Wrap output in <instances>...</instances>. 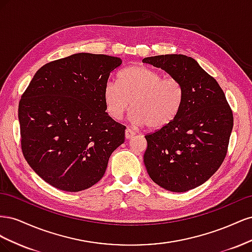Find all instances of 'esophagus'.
<instances>
[{
	"instance_id": "obj_1",
	"label": "esophagus",
	"mask_w": 252,
	"mask_h": 252,
	"mask_svg": "<svg viewBox=\"0 0 252 252\" xmlns=\"http://www.w3.org/2000/svg\"><path fill=\"white\" fill-rule=\"evenodd\" d=\"M134 135H135V132H134L133 130H131L130 128H127L126 130H125V138H126L127 140L132 139Z\"/></svg>"
}]
</instances>
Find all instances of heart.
Listing matches in <instances>:
<instances>
[{"label":"heart","instance_id":"obj_1","mask_svg":"<svg viewBox=\"0 0 252 252\" xmlns=\"http://www.w3.org/2000/svg\"><path fill=\"white\" fill-rule=\"evenodd\" d=\"M105 109L119 121L130 106L131 120L150 130H162L177 119L185 100L180 80L146 66H127L118 75V83L108 82L103 91Z\"/></svg>","mask_w":252,"mask_h":252}]
</instances>
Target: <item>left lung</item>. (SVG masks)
<instances>
[{
    "instance_id": "left-lung-1",
    "label": "left lung",
    "mask_w": 252,
    "mask_h": 252,
    "mask_svg": "<svg viewBox=\"0 0 252 252\" xmlns=\"http://www.w3.org/2000/svg\"><path fill=\"white\" fill-rule=\"evenodd\" d=\"M181 81L183 107L172 123L145 135L144 163L162 188L185 192L202 185L222 165L233 127L223 89L192 58L165 55L143 59Z\"/></svg>"
}]
</instances>
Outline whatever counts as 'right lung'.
Masks as SVG:
<instances>
[{"label":"right lung","mask_w":252,"mask_h":252,"mask_svg":"<svg viewBox=\"0 0 252 252\" xmlns=\"http://www.w3.org/2000/svg\"><path fill=\"white\" fill-rule=\"evenodd\" d=\"M120 58L75 53L36 71L19 103L21 147L33 171L60 190L94 186L126 127L105 112L103 91Z\"/></svg>","instance_id":"1"}]
</instances>
